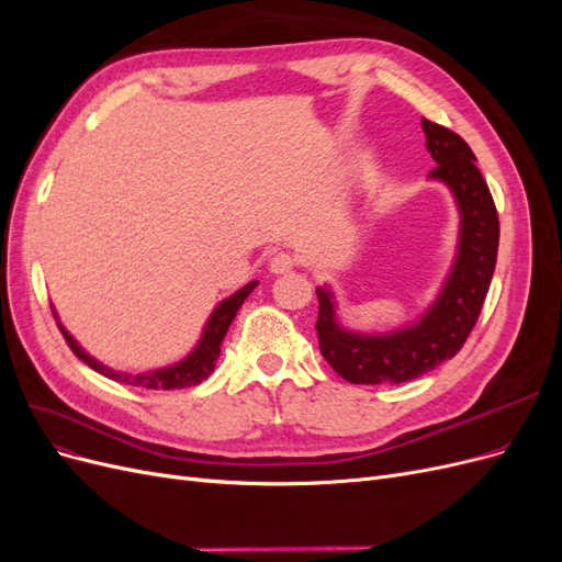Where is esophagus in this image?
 Listing matches in <instances>:
<instances>
[{"instance_id":"1","label":"esophagus","mask_w":562,"mask_h":562,"mask_svg":"<svg viewBox=\"0 0 562 562\" xmlns=\"http://www.w3.org/2000/svg\"><path fill=\"white\" fill-rule=\"evenodd\" d=\"M269 269H271V274H288V271L295 269V258H293L291 252H277V255H271Z\"/></svg>"}]
</instances>
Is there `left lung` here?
<instances>
[{"mask_svg": "<svg viewBox=\"0 0 562 562\" xmlns=\"http://www.w3.org/2000/svg\"><path fill=\"white\" fill-rule=\"evenodd\" d=\"M427 147L436 161L431 178L443 180L462 211V236L452 274L417 326L394 335L366 337L345 333L335 323L330 293L316 291V335L323 359L351 384H401L438 368L464 347L481 316L495 274L499 215L462 135L422 119Z\"/></svg>", "mask_w": 562, "mask_h": 562, "instance_id": "left-lung-1", "label": "left lung"}]
</instances>
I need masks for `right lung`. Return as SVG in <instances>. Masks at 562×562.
Wrapping results in <instances>:
<instances>
[{"label": "right lung", "mask_w": 562, "mask_h": 562, "mask_svg": "<svg viewBox=\"0 0 562 562\" xmlns=\"http://www.w3.org/2000/svg\"><path fill=\"white\" fill-rule=\"evenodd\" d=\"M258 285V281H250L246 283L239 293H234L232 297H227L220 307L213 312L211 321L206 330H203V337L199 347L192 351L190 359H184L182 363L173 366V368H164V370H157V372H147V375H122V372H112L108 368L100 366L98 361H93L91 356L83 353L75 339L67 335L63 328V337L67 347H70L77 359H81L83 363H87L89 368L98 370L100 375H105L114 382H124V384H131V386H143V389H164V391H173V389H184V386H194V384H201L203 380H206L213 368H215V361L220 356V345H223V339L232 326V321L236 316V312H239V307L244 304V300L250 295L252 288Z\"/></svg>", "instance_id": "right-lung-1"}]
</instances>
